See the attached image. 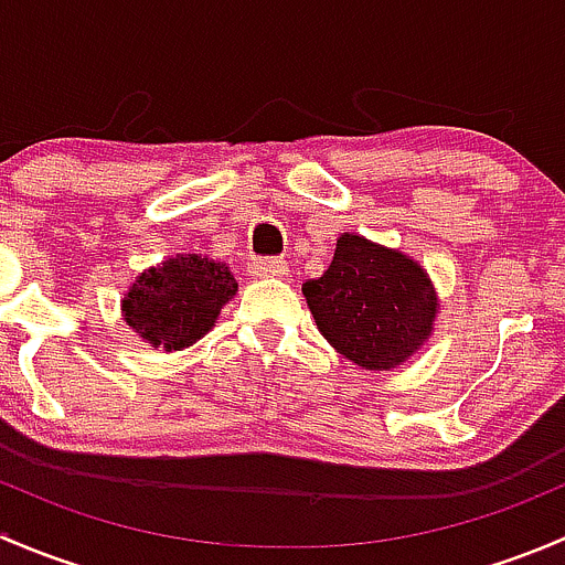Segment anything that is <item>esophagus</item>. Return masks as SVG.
<instances>
[{
    "instance_id": "esophagus-1",
    "label": "esophagus",
    "mask_w": 565,
    "mask_h": 565,
    "mask_svg": "<svg viewBox=\"0 0 565 565\" xmlns=\"http://www.w3.org/2000/svg\"><path fill=\"white\" fill-rule=\"evenodd\" d=\"M250 276L256 278H281L289 273V265L287 259H281V256H262V259H254L250 262Z\"/></svg>"
}]
</instances>
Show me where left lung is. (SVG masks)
<instances>
[{
  "label": "left lung",
  "instance_id": "1",
  "mask_svg": "<svg viewBox=\"0 0 565 565\" xmlns=\"http://www.w3.org/2000/svg\"><path fill=\"white\" fill-rule=\"evenodd\" d=\"M317 328L347 361L388 372L431 333L435 287L424 267L398 250L341 235L328 270L303 284Z\"/></svg>",
  "mask_w": 565,
  "mask_h": 565
}]
</instances>
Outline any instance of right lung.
<instances>
[{
	"mask_svg": "<svg viewBox=\"0 0 565 565\" xmlns=\"http://www.w3.org/2000/svg\"><path fill=\"white\" fill-rule=\"evenodd\" d=\"M235 292V278L221 262L174 256L141 273L125 295L122 315L150 344L182 350L213 328L221 306Z\"/></svg>",
	"mask_w": 565,
	"mask_h": 565,
	"instance_id": "obj_1",
	"label": "right lung"
}]
</instances>
